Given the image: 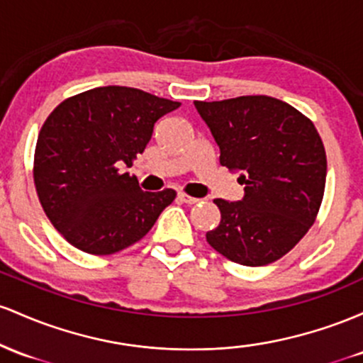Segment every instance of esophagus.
Instances as JSON below:
<instances>
[{
  "label": "esophagus",
  "instance_id": "34e87169",
  "mask_svg": "<svg viewBox=\"0 0 363 363\" xmlns=\"http://www.w3.org/2000/svg\"><path fill=\"white\" fill-rule=\"evenodd\" d=\"M178 199H180V201L185 202V203H197L199 201H201V199L192 197V195H189V194H185V192L178 194Z\"/></svg>",
  "mask_w": 363,
  "mask_h": 363
}]
</instances>
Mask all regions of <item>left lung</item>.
<instances>
[{
	"label": "left lung",
	"mask_w": 363,
	"mask_h": 363,
	"mask_svg": "<svg viewBox=\"0 0 363 363\" xmlns=\"http://www.w3.org/2000/svg\"><path fill=\"white\" fill-rule=\"evenodd\" d=\"M194 104L219 145V162L240 171L245 185L242 201H214L221 221L206 233L207 243L242 266L274 262L303 238L320 209L323 138L298 109L269 96Z\"/></svg>",
	"instance_id": "8db88e82"
}]
</instances>
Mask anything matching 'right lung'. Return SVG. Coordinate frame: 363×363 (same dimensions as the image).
Here are the masks:
<instances>
[{"mask_svg":"<svg viewBox=\"0 0 363 363\" xmlns=\"http://www.w3.org/2000/svg\"><path fill=\"white\" fill-rule=\"evenodd\" d=\"M177 108V101L140 89L108 85L52 109L39 132L32 171L40 206L68 243L111 255L149 233L177 192H144L120 166L133 164L154 123Z\"/></svg>","mask_w":363,"mask_h":363,"instance_id":"right-lung-1","label":"right lung"}]
</instances>
